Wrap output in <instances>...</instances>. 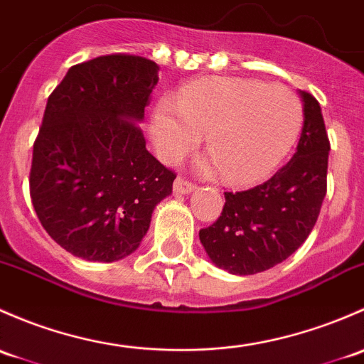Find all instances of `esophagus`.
<instances>
[{
  "instance_id": "1",
  "label": "esophagus",
  "mask_w": 364,
  "mask_h": 364,
  "mask_svg": "<svg viewBox=\"0 0 364 364\" xmlns=\"http://www.w3.org/2000/svg\"><path fill=\"white\" fill-rule=\"evenodd\" d=\"M194 189H196V186H194L193 182L186 181V178H182V177L175 178L173 191H175V193H177V194H189V193H193Z\"/></svg>"
}]
</instances>
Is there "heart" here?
<instances>
[{
    "label": "heart",
    "instance_id": "obj_1",
    "mask_svg": "<svg viewBox=\"0 0 364 364\" xmlns=\"http://www.w3.org/2000/svg\"><path fill=\"white\" fill-rule=\"evenodd\" d=\"M301 119V103L284 85L207 78L156 105L151 138L161 159L175 163L205 134L212 159L203 166L219 168L226 182L250 183L287 154Z\"/></svg>",
    "mask_w": 364,
    "mask_h": 364
}]
</instances>
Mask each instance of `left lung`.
I'll return each instance as SVG.
<instances>
[{
  "mask_svg": "<svg viewBox=\"0 0 364 364\" xmlns=\"http://www.w3.org/2000/svg\"><path fill=\"white\" fill-rule=\"evenodd\" d=\"M303 127L298 147L269 181L224 193L223 213L200 230L210 261L233 275H254L286 261L309 238L326 196L329 140L321 105L299 91Z\"/></svg>",
  "mask_w": 364,
  "mask_h": 364,
  "instance_id": "obj_1",
  "label": "left lung"
}]
</instances>
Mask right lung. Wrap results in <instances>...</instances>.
<instances>
[{
	"label": "right lung",
	"mask_w": 364,
	"mask_h": 364,
	"mask_svg": "<svg viewBox=\"0 0 364 364\" xmlns=\"http://www.w3.org/2000/svg\"><path fill=\"white\" fill-rule=\"evenodd\" d=\"M159 66L129 54L71 66L48 96L29 193L50 238L85 261L129 256L177 175L145 149L138 122Z\"/></svg>",
	"instance_id": "1"
}]
</instances>
